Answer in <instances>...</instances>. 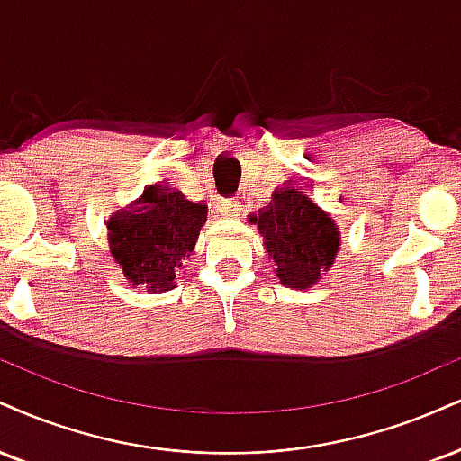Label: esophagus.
I'll return each mask as SVG.
<instances>
[{
  "label": "esophagus",
  "instance_id": "34e87169",
  "mask_svg": "<svg viewBox=\"0 0 461 461\" xmlns=\"http://www.w3.org/2000/svg\"><path fill=\"white\" fill-rule=\"evenodd\" d=\"M219 212L223 216H230V219H238L242 212V206L240 202H236V199H223L219 206Z\"/></svg>",
  "mask_w": 461,
  "mask_h": 461
}]
</instances>
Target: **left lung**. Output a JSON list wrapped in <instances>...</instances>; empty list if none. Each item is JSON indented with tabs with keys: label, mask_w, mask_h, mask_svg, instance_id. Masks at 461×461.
Instances as JSON below:
<instances>
[{
	"label": "left lung",
	"mask_w": 461,
	"mask_h": 461,
	"mask_svg": "<svg viewBox=\"0 0 461 461\" xmlns=\"http://www.w3.org/2000/svg\"><path fill=\"white\" fill-rule=\"evenodd\" d=\"M259 234L264 236L266 251L276 266V276L287 287L313 285L320 270L329 268L335 259V225L318 216L315 208L294 188H284L273 195L270 206L253 216Z\"/></svg>",
	"instance_id": "8db88e82"
}]
</instances>
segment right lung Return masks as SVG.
I'll return each mask as SVG.
<instances>
[{"instance_id": "obj_1", "label": "right lung", "mask_w": 461, "mask_h": 461, "mask_svg": "<svg viewBox=\"0 0 461 461\" xmlns=\"http://www.w3.org/2000/svg\"><path fill=\"white\" fill-rule=\"evenodd\" d=\"M208 206L182 193H165L146 212L132 216L113 240V258L132 285L148 292H167L182 262L195 249Z\"/></svg>"}]
</instances>
